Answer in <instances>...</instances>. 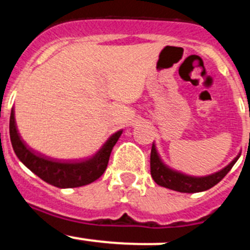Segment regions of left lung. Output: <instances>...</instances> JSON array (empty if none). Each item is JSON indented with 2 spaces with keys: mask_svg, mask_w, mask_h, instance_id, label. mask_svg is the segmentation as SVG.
Here are the masks:
<instances>
[{
  "mask_svg": "<svg viewBox=\"0 0 250 250\" xmlns=\"http://www.w3.org/2000/svg\"><path fill=\"white\" fill-rule=\"evenodd\" d=\"M236 157L229 166L222 168L221 171L216 172L214 174H210L207 177H192L181 173L167 167L160 159L159 154L156 151V147L152 144L151 154H150V172L151 177L159 186L168 188V189L177 190L181 193H198L204 192L210 189L214 186H216L233 167L238 157Z\"/></svg>",
  "mask_w": 250,
  "mask_h": 250,
  "instance_id": "8db88e82",
  "label": "left lung"
}]
</instances>
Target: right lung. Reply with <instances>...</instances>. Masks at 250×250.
Masks as SVG:
<instances>
[{"instance_id":"1","label":"right lung","mask_w":250,"mask_h":250,"mask_svg":"<svg viewBox=\"0 0 250 250\" xmlns=\"http://www.w3.org/2000/svg\"><path fill=\"white\" fill-rule=\"evenodd\" d=\"M121 134L122 130L111 135L104 146L90 159L82 161H61L35 152L24 143L17 129L13 108L9 118L11 143L18 159L42 181L58 188L86 186L100 178L107 167L111 151Z\"/></svg>"}]
</instances>
